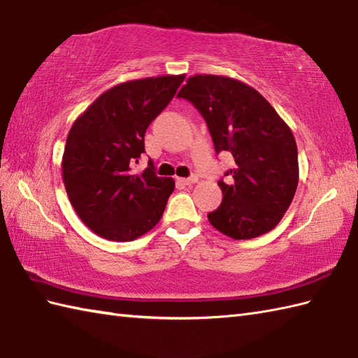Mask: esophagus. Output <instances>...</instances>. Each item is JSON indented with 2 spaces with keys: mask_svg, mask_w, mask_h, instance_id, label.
<instances>
[{
  "mask_svg": "<svg viewBox=\"0 0 358 358\" xmlns=\"http://www.w3.org/2000/svg\"><path fill=\"white\" fill-rule=\"evenodd\" d=\"M196 181H199V177H196V175H192V177L189 178H178V183L183 186H192L196 183Z\"/></svg>",
  "mask_w": 358,
  "mask_h": 358,
  "instance_id": "esophagus-1",
  "label": "esophagus"
}]
</instances>
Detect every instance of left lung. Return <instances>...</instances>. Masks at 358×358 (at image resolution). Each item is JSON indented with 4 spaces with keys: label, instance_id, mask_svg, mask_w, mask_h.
<instances>
[{
    "label": "left lung",
    "instance_id": "8db88e82",
    "mask_svg": "<svg viewBox=\"0 0 358 358\" xmlns=\"http://www.w3.org/2000/svg\"><path fill=\"white\" fill-rule=\"evenodd\" d=\"M178 98L203 115L215 152L227 150L235 167L220 180L223 201L208 214L217 231L250 240L272 231L291 206L299 186L294 134L266 98L245 83L222 75H194Z\"/></svg>",
    "mask_w": 358,
    "mask_h": 358
}]
</instances>
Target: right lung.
Returning <instances> with one entry per match:
<instances>
[{
	"mask_svg": "<svg viewBox=\"0 0 358 358\" xmlns=\"http://www.w3.org/2000/svg\"><path fill=\"white\" fill-rule=\"evenodd\" d=\"M185 75L126 81L101 94L75 120L63 154V181L81 222L100 237L132 241L163 217L175 181L157 177L144 152L149 124L171 103Z\"/></svg>",
	"mask_w": 358,
	"mask_h": 358,
	"instance_id": "obj_1",
	"label": "right lung"
}]
</instances>
